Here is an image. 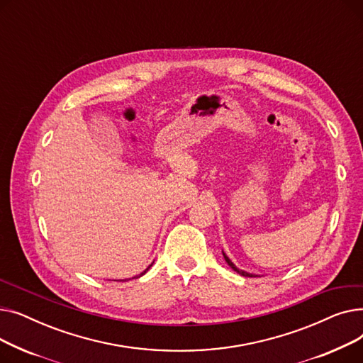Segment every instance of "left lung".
<instances>
[{
    "label": "left lung",
    "mask_w": 363,
    "mask_h": 363,
    "mask_svg": "<svg viewBox=\"0 0 363 363\" xmlns=\"http://www.w3.org/2000/svg\"><path fill=\"white\" fill-rule=\"evenodd\" d=\"M223 257H225L226 263H228V264H230V266H231V268H233V269H234L235 272H238L240 275H242V277H250V278H252V277H255V275H252V274H247V272H244V271H240V269L237 268V266H235V264H234V263H233V262H231L230 259H228V257H226V255H225V253H223Z\"/></svg>",
    "instance_id": "obj_1"
}]
</instances>
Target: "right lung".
Segmentation results:
<instances>
[{"label":"right lung","mask_w":363,"mask_h":363,"mask_svg":"<svg viewBox=\"0 0 363 363\" xmlns=\"http://www.w3.org/2000/svg\"><path fill=\"white\" fill-rule=\"evenodd\" d=\"M150 266H151V264H150ZM150 266H148V268H150ZM148 268H147V269H145V271H144V272H143V274H141V275H144V274H145V272H147V271H148ZM141 275H140V277H141Z\"/></svg>","instance_id":"1"}]
</instances>
